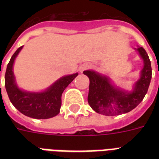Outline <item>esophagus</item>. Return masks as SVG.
I'll use <instances>...</instances> for the list:
<instances>
[{"instance_id":"1","label":"esophagus","mask_w":159,"mask_h":159,"mask_svg":"<svg viewBox=\"0 0 159 159\" xmlns=\"http://www.w3.org/2000/svg\"><path fill=\"white\" fill-rule=\"evenodd\" d=\"M90 64L89 63H84V64H82L81 67H79V70H80V72H83V71H85V70H87L88 69V68H90Z\"/></svg>"}]
</instances>
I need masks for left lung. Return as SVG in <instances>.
<instances>
[{
    "instance_id": "obj_1",
    "label": "left lung",
    "mask_w": 159,
    "mask_h": 159,
    "mask_svg": "<svg viewBox=\"0 0 159 159\" xmlns=\"http://www.w3.org/2000/svg\"><path fill=\"white\" fill-rule=\"evenodd\" d=\"M143 60L140 78L135 82L132 92L116 87L106 76L94 71H84L89 77V92L87 101L96 112L104 116H118L134 109L145 97L152 78V67L148 54L142 47L136 48Z\"/></svg>"
}]
</instances>
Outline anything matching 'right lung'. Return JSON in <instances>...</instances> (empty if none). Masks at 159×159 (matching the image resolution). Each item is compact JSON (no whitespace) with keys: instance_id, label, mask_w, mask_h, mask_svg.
Masks as SVG:
<instances>
[{"instance_id":"add662e5","label":"right lung","mask_w":159,"mask_h":159,"mask_svg":"<svg viewBox=\"0 0 159 159\" xmlns=\"http://www.w3.org/2000/svg\"><path fill=\"white\" fill-rule=\"evenodd\" d=\"M22 48L23 46L15 52L6 67L5 87L10 101L20 112L31 118L48 119L54 117L60 111L62 92L78 73L61 77L44 92L23 91L17 87L13 72L14 62Z\"/></svg>"}]
</instances>
